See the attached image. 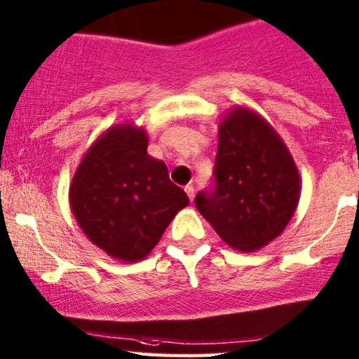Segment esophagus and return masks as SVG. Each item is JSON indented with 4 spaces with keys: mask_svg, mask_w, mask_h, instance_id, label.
I'll return each mask as SVG.
<instances>
[{
    "mask_svg": "<svg viewBox=\"0 0 359 359\" xmlns=\"http://www.w3.org/2000/svg\"><path fill=\"white\" fill-rule=\"evenodd\" d=\"M184 191H187V195L189 198V201L195 200V188L191 187V184H188V187H184Z\"/></svg>",
    "mask_w": 359,
    "mask_h": 359,
    "instance_id": "34e87169",
    "label": "esophagus"
}]
</instances>
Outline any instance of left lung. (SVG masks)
<instances>
[{"label":"left lung","mask_w":359,"mask_h":359,"mask_svg":"<svg viewBox=\"0 0 359 359\" xmlns=\"http://www.w3.org/2000/svg\"><path fill=\"white\" fill-rule=\"evenodd\" d=\"M301 198V176L277 130L235 105L218 124L215 189L198 193V212L226 245L255 252L284 231Z\"/></svg>","instance_id":"1"}]
</instances>
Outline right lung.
Here are the masks:
<instances>
[{
	"instance_id": "obj_1",
	"label": "right lung",
	"mask_w": 359,
	"mask_h": 359,
	"mask_svg": "<svg viewBox=\"0 0 359 359\" xmlns=\"http://www.w3.org/2000/svg\"><path fill=\"white\" fill-rule=\"evenodd\" d=\"M147 133L134 122L112 126L92 142L69 189L70 210L86 237L112 259H146L180 210L187 193L166 164L147 154Z\"/></svg>"
}]
</instances>
